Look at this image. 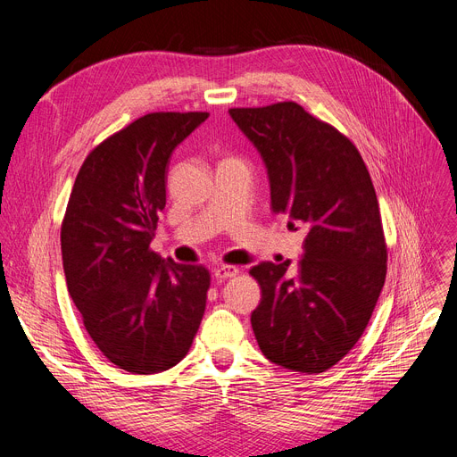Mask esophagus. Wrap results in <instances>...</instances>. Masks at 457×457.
<instances>
[{"instance_id": "esophagus-1", "label": "esophagus", "mask_w": 457, "mask_h": 457, "mask_svg": "<svg viewBox=\"0 0 457 457\" xmlns=\"http://www.w3.org/2000/svg\"><path fill=\"white\" fill-rule=\"evenodd\" d=\"M238 274L237 267H229V265H222L214 269V278L216 279H228V278H235Z\"/></svg>"}]
</instances>
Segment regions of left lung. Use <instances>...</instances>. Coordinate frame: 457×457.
Returning a JSON list of instances; mask_svg holds the SVG:
<instances>
[{"instance_id": "1", "label": "left lung", "mask_w": 457, "mask_h": 457, "mask_svg": "<svg viewBox=\"0 0 457 457\" xmlns=\"http://www.w3.org/2000/svg\"><path fill=\"white\" fill-rule=\"evenodd\" d=\"M267 166L270 204L307 235L303 259L262 261L252 328L261 352L295 372L331 369L361 337L386 283L376 190L348 137L295 102L229 109Z\"/></svg>"}]
</instances>
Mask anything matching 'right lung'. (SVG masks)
<instances>
[{
    "label": "right lung",
    "mask_w": 457,
    "mask_h": 457,
    "mask_svg": "<svg viewBox=\"0 0 457 457\" xmlns=\"http://www.w3.org/2000/svg\"><path fill=\"white\" fill-rule=\"evenodd\" d=\"M209 112H150L85 159L61 226L68 293L94 345L118 369L155 374L187 355L209 270L150 250L170 155Z\"/></svg>",
    "instance_id": "right-lung-1"
}]
</instances>
